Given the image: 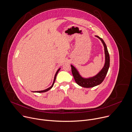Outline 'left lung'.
<instances>
[{
  "instance_id": "8db88e82",
  "label": "left lung",
  "mask_w": 132,
  "mask_h": 132,
  "mask_svg": "<svg viewBox=\"0 0 132 132\" xmlns=\"http://www.w3.org/2000/svg\"><path fill=\"white\" fill-rule=\"evenodd\" d=\"M98 38L103 44L105 55V62L102 69L95 76L89 77H84L81 75L77 69L71 64L72 73L75 82L80 86L85 88H90L100 84L106 77L110 67V56L107 46L103 40L98 36H95Z\"/></svg>"
}]
</instances>
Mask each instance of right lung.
<instances>
[{"mask_svg": "<svg viewBox=\"0 0 132 132\" xmlns=\"http://www.w3.org/2000/svg\"><path fill=\"white\" fill-rule=\"evenodd\" d=\"M60 69H61V68H59V69L57 71V72H56V74H55V77H54V80L53 83H52V85H51L50 87H49V88H47V89H45V90H40V91H35V92H34V93H44V92H46L48 91L49 90H50V89L52 87H53V86H54V83H55V80H56V78L57 75L58 73L59 72V71H60Z\"/></svg>", "mask_w": 132, "mask_h": 132, "instance_id": "obj_1", "label": "right lung"}]
</instances>
